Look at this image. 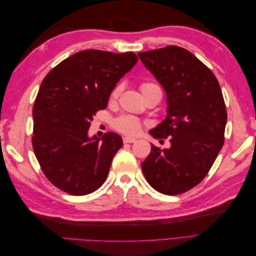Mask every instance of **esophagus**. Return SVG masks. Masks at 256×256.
I'll use <instances>...</instances> for the list:
<instances>
[{
  "label": "esophagus",
  "instance_id": "obj_1",
  "mask_svg": "<svg viewBox=\"0 0 256 256\" xmlns=\"http://www.w3.org/2000/svg\"><path fill=\"white\" fill-rule=\"evenodd\" d=\"M122 141H124V143H134V142H136V138H134L124 136V138H122Z\"/></svg>",
  "mask_w": 256,
  "mask_h": 256
}]
</instances>
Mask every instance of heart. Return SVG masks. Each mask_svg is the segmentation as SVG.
Masks as SVG:
<instances>
[{"label":"heart","instance_id":"1","mask_svg":"<svg viewBox=\"0 0 256 256\" xmlns=\"http://www.w3.org/2000/svg\"><path fill=\"white\" fill-rule=\"evenodd\" d=\"M140 88H141V92L143 96H145L146 94H148L150 92H152V90H160L156 84L154 83H150V82H143L141 83L140 85ZM120 92V86L118 85V86H116L112 92H111V96L110 98L113 100V99H116L118 97ZM114 128L120 131V132L124 134H127V136H136L140 134V131L142 129V126H143V122L136 118H134V116H130V115H122L120 116V118H116L114 120V124H113Z\"/></svg>","mask_w":256,"mask_h":256}]
</instances>
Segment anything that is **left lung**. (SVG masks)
<instances>
[{
	"label": "left lung",
	"mask_w": 256,
	"mask_h": 256,
	"mask_svg": "<svg viewBox=\"0 0 256 256\" xmlns=\"http://www.w3.org/2000/svg\"><path fill=\"white\" fill-rule=\"evenodd\" d=\"M138 54L166 94V118L150 134L171 143L164 150L152 144L142 171L154 190L180 194L204 180L222 148L228 120L222 92L210 69L184 48Z\"/></svg>",
	"instance_id": "1"
}]
</instances>
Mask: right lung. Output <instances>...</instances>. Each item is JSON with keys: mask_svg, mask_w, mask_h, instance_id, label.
I'll list each match as a JSON object with an SVG mask.
<instances>
[{"mask_svg": "<svg viewBox=\"0 0 256 256\" xmlns=\"http://www.w3.org/2000/svg\"><path fill=\"white\" fill-rule=\"evenodd\" d=\"M136 62L134 52L90 49L67 58L44 76L33 106L32 144L44 174L58 189L85 196L106 182L122 140L114 132L90 138L88 128Z\"/></svg>", "mask_w": 256, "mask_h": 256, "instance_id": "1", "label": "right lung"}]
</instances>
